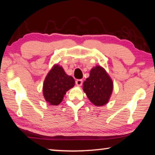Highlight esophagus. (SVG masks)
<instances>
[{
	"label": "esophagus",
	"instance_id": "esophagus-1",
	"mask_svg": "<svg viewBox=\"0 0 155 155\" xmlns=\"http://www.w3.org/2000/svg\"><path fill=\"white\" fill-rule=\"evenodd\" d=\"M76 84L77 86H81L83 84V80L82 79H77L76 81Z\"/></svg>",
	"mask_w": 155,
	"mask_h": 155
}]
</instances>
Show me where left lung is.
<instances>
[{
    "label": "left lung",
    "mask_w": 155,
    "mask_h": 155,
    "mask_svg": "<svg viewBox=\"0 0 155 155\" xmlns=\"http://www.w3.org/2000/svg\"><path fill=\"white\" fill-rule=\"evenodd\" d=\"M83 88L91 103L96 106H103L108 103L111 96L113 82L103 68L96 66L91 70Z\"/></svg>",
    "instance_id": "obj_1"
}]
</instances>
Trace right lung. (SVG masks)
<instances>
[{
	"mask_svg": "<svg viewBox=\"0 0 155 155\" xmlns=\"http://www.w3.org/2000/svg\"><path fill=\"white\" fill-rule=\"evenodd\" d=\"M74 79L68 76L63 68L55 65L46 76L44 83L43 94L47 103L58 105L68 90L74 87Z\"/></svg>",
	"mask_w": 155,
	"mask_h": 155,
	"instance_id": "obj_1",
	"label": "right lung"
}]
</instances>
